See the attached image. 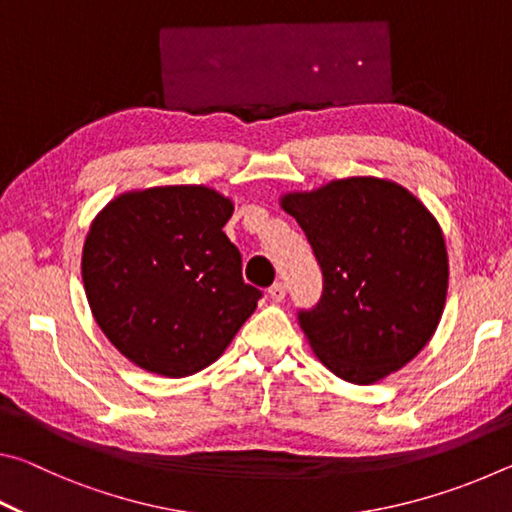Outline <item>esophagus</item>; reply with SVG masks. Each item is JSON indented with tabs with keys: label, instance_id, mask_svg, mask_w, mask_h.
<instances>
[{
	"label": "esophagus",
	"instance_id": "34e87169",
	"mask_svg": "<svg viewBox=\"0 0 512 512\" xmlns=\"http://www.w3.org/2000/svg\"><path fill=\"white\" fill-rule=\"evenodd\" d=\"M268 296H271L273 302H282L284 296H287V284L284 282H275L271 289H268Z\"/></svg>",
	"mask_w": 512,
	"mask_h": 512
}]
</instances>
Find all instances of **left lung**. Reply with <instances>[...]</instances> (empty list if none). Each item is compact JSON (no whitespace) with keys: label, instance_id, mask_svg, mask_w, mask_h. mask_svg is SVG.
Returning a JSON list of instances; mask_svg holds the SVG:
<instances>
[{"label":"left lung","instance_id":"1","mask_svg":"<svg viewBox=\"0 0 512 512\" xmlns=\"http://www.w3.org/2000/svg\"><path fill=\"white\" fill-rule=\"evenodd\" d=\"M323 271L318 305L298 311L311 350L336 377L375 384L404 368L436 332L447 298L438 221L391 180H332L282 196Z\"/></svg>","mask_w":512,"mask_h":512}]
</instances>
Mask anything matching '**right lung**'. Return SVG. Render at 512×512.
I'll return each mask as SVG.
<instances>
[{"label":"right lung","instance_id":"add662e5","mask_svg":"<svg viewBox=\"0 0 512 512\" xmlns=\"http://www.w3.org/2000/svg\"><path fill=\"white\" fill-rule=\"evenodd\" d=\"M232 201L203 185L151 187L110 201L83 246V284L108 341L155 375L187 377L235 339L262 291L225 237Z\"/></svg>","mask_w":512,"mask_h":512}]
</instances>
